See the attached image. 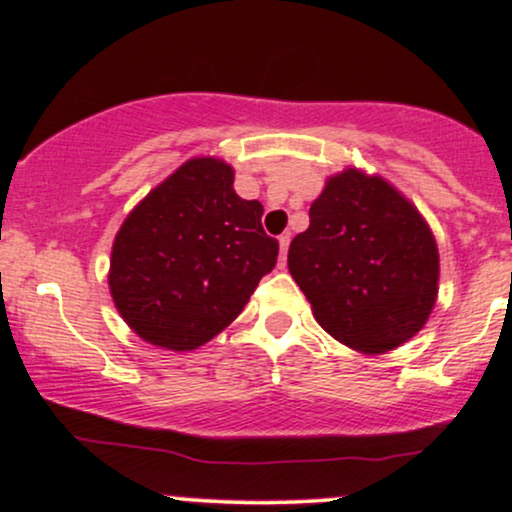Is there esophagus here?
Instances as JSON below:
<instances>
[{
	"instance_id": "esophagus-1",
	"label": "esophagus",
	"mask_w": 512,
	"mask_h": 512,
	"mask_svg": "<svg viewBox=\"0 0 512 512\" xmlns=\"http://www.w3.org/2000/svg\"><path fill=\"white\" fill-rule=\"evenodd\" d=\"M289 243H291V233H284V236L279 238V248H281L279 264H281V267H284V264H286V252H289Z\"/></svg>"
}]
</instances>
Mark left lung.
Returning <instances> with one entry per match:
<instances>
[{
	"mask_svg": "<svg viewBox=\"0 0 512 512\" xmlns=\"http://www.w3.org/2000/svg\"><path fill=\"white\" fill-rule=\"evenodd\" d=\"M289 272L315 320L361 354H385L426 325L438 296V245L402 192L346 168L310 204Z\"/></svg>",
	"mask_w": 512,
	"mask_h": 512,
	"instance_id": "8db88e82",
	"label": "left lung"
}]
</instances>
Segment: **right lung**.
<instances>
[{"label": "right lung", "mask_w": 512, "mask_h": 512, "mask_svg": "<svg viewBox=\"0 0 512 512\" xmlns=\"http://www.w3.org/2000/svg\"><path fill=\"white\" fill-rule=\"evenodd\" d=\"M262 204L233 190V168L190 158L137 204L117 231L110 296L144 342L192 351L243 313L279 243Z\"/></svg>", "instance_id": "obj_1"}]
</instances>
